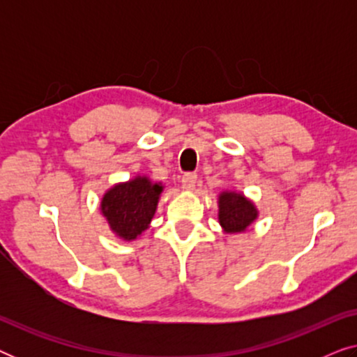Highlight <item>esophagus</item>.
Wrapping results in <instances>:
<instances>
[{"label":"esophagus","mask_w":357,"mask_h":357,"mask_svg":"<svg viewBox=\"0 0 357 357\" xmlns=\"http://www.w3.org/2000/svg\"><path fill=\"white\" fill-rule=\"evenodd\" d=\"M197 180H198V177L195 174H185L180 182H182L183 190H188V192H192V190H195V187H197Z\"/></svg>","instance_id":"obj_1"}]
</instances>
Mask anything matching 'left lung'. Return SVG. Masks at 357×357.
<instances>
[{
	"label": "left lung",
	"instance_id": "obj_1",
	"mask_svg": "<svg viewBox=\"0 0 357 357\" xmlns=\"http://www.w3.org/2000/svg\"><path fill=\"white\" fill-rule=\"evenodd\" d=\"M258 208L237 190H222L218 195V222L224 234H242L258 219Z\"/></svg>",
	"mask_w": 357,
	"mask_h": 357
}]
</instances>
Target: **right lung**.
Masks as SVG:
<instances>
[{"instance_id":"1","label":"right lung","mask_w":357,"mask_h":357,"mask_svg":"<svg viewBox=\"0 0 357 357\" xmlns=\"http://www.w3.org/2000/svg\"><path fill=\"white\" fill-rule=\"evenodd\" d=\"M162 192L160 182H153L148 175H135L102 195L100 213L116 237L133 242L149 227Z\"/></svg>"}]
</instances>
